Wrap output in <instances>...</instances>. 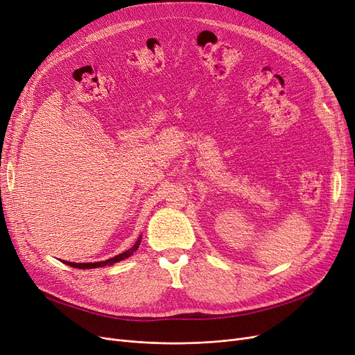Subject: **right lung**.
Masks as SVG:
<instances>
[{
    "label": "right lung",
    "mask_w": 355,
    "mask_h": 355,
    "mask_svg": "<svg viewBox=\"0 0 355 355\" xmlns=\"http://www.w3.org/2000/svg\"><path fill=\"white\" fill-rule=\"evenodd\" d=\"M140 241H141V235H140V237L137 239V241L135 243V245H133V247L128 248V250H125L124 253L118 254V256H115V257H112V259L105 260V261H95V263H73V261H65V260H62V263L69 265V266H73V268H77V269H94V268L111 266V265L116 263V261H121V260H124V259H127V257H130L131 254H133V253L137 250V248H139Z\"/></svg>",
    "instance_id": "obj_1"
}]
</instances>
